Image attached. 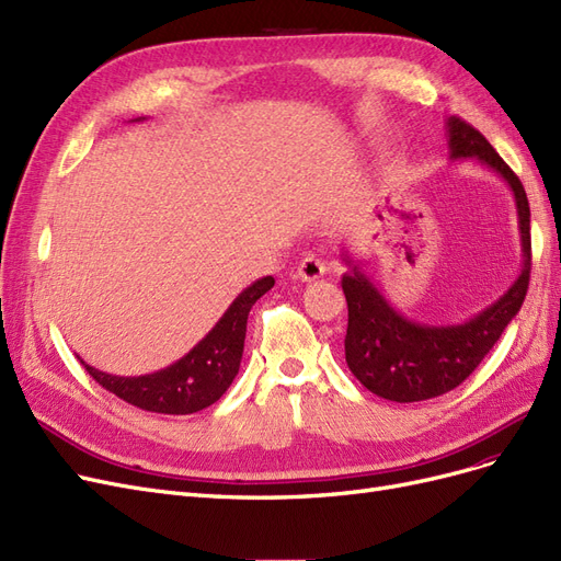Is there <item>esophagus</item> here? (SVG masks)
I'll return each mask as SVG.
<instances>
[{"instance_id": "34e87169", "label": "esophagus", "mask_w": 561, "mask_h": 561, "mask_svg": "<svg viewBox=\"0 0 561 561\" xmlns=\"http://www.w3.org/2000/svg\"><path fill=\"white\" fill-rule=\"evenodd\" d=\"M325 274H328V264H325V260H320V257H304L297 266V278L304 280V283L318 280Z\"/></svg>"}]
</instances>
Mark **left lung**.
Instances as JSON below:
<instances>
[{
	"mask_svg": "<svg viewBox=\"0 0 561 561\" xmlns=\"http://www.w3.org/2000/svg\"><path fill=\"white\" fill-rule=\"evenodd\" d=\"M449 161L478 159L513 192L522 245V268L513 285L486 309L461 322L431 325L402 316L371 280L363 262L342 248L348 266L342 290L348 304L346 365L371 393L393 402H419L447 393L494 348L503 330L519 313L531 274V213L519 178L496 154L480 130L461 118L445 122Z\"/></svg>",
	"mask_w": 561,
	"mask_h": 561,
	"instance_id": "8db88e82",
	"label": "left lung"
}]
</instances>
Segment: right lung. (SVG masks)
Segmentation results:
<instances>
[{
  "mask_svg": "<svg viewBox=\"0 0 561 561\" xmlns=\"http://www.w3.org/2000/svg\"><path fill=\"white\" fill-rule=\"evenodd\" d=\"M145 116L135 118L142 122ZM274 276L257 278L236 297L215 328L180 360L140 377H116L83 363L89 375L116 398L157 414H194L225 396L239 375L245 325L252 304L274 287Z\"/></svg>",
  "mask_w": 561,
  "mask_h": 561,
  "instance_id": "obj_1",
  "label": "right lung"
}]
</instances>
